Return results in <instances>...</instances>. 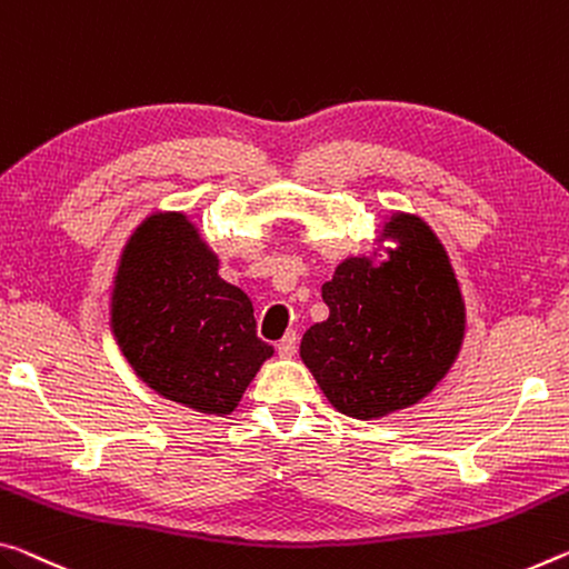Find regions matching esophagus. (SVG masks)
<instances>
[{
	"mask_svg": "<svg viewBox=\"0 0 569 569\" xmlns=\"http://www.w3.org/2000/svg\"><path fill=\"white\" fill-rule=\"evenodd\" d=\"M276 349H278V355H281V357H293L296 349H299V333L286 331V337L278 341Z\"/></svg>",
	"mask_w": 569,
	"mask_h": 569,
	"instance_id": "esophagus-1",
	"label": "esophagus"
}]
</instances>
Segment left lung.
Returning <instances> with one entry per match:
<instances>
[{"mask_svg": "<svg viewBox=\"0 0 569 569\" xmlns=\"http://www.w3.org/2000/svg\"><path fill=\"white\" fill-rule=\"evenodd\" d=\"M387 236L400 242L387 263L349 258L321 286L329 319L301 339V359L323 395L357 420L426 398L463 339L461 291L432 230L398 214Z\"/></svg>", "mask_w": 569, "mask_h": 569, "instance_id": "1", "label": "left lung"}]
</instances>
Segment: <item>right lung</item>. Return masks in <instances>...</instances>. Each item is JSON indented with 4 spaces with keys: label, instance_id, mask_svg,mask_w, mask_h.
<instances>
[{
    "label": "right lung",
    "instance_id": "obj_1",
    "mask_svg": "<svg viewBox=\"0 0 569 569\" xmlns=\"http://www.w3.org/2000/svg\"><path fill=\"white\" fill-rule=\"evenodd\" d=\"M113 333L151 390L207 415L236 410L273 355L252 303L218 276L184 214H154L126 246L113 288Z\"/></svg>",
    "mask_w": 569,
    "mask_h": 569
}]
</instances>
